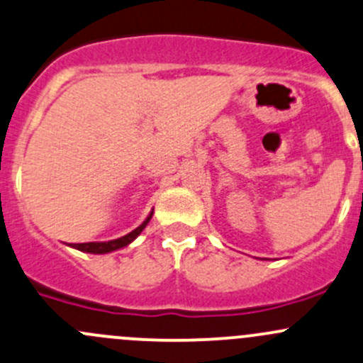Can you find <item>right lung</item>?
I'll return each instance as SVG.
<instances>
[{
  "mask_svg": "<svg viewBox=\"0 0 363 363\" xmlns=\"http://www.w3.org/2000/svg\"><path fill=\"white\" fill-rule=\"evenodd\" d=\"M152 217V212H150V216L146 217V220H144L140 226H137L135 230L128 233V235L121 236V238H116V240H109V242H89V243H71L69 247L72 249H78L82 252H86V254H109V252H114V250H120L123 249V247H128L133 240L137 238V236L143 233L144 228L147 226V223L151 220Z\"/></svg>",
  "mask_w": 363,
  "mask_h": 363,
  "instance_id": "obj_1",
  "label": "right lung"
}]
</instances>
